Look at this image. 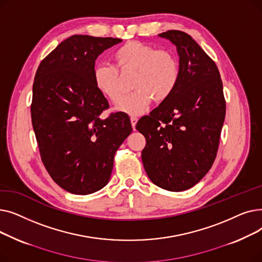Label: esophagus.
<instances>
[{
	"label": "esophagus",
	"mask_w": 262,
	"mask_h": 262,
	"mask_svg": "<svg viewBox=\"0 0 262 262\" xmlns=\"http://www.w3.org/2000/svg\"><path fill=\"white\" fill-rule=\"evenodd\" d=\"M137 121H138V118H137L136 116H132V117H130V123H132V126H133V128H134V129L136 128Z\"/></svg>",
	"instance_id": "34e87169"
}]
</instances>
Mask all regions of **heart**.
<instances>
[{
	"instance_id": "1",
	"label": "heart",
	"mask_w": 262,
	"mask_h": 262,
	"mask_svg": "<svg viewBox=\"0 0 262 262\" xmlns=\"http://www.w3.org/2000/svg\"><path fill=\"white\" fill-rule=\"evenodd\" d=\"M113 58L117 70L109 64H99L93 69L92 79L100 93L117 103L121 95L117 71H134L131 82L134 91L120 100L117 105L119 112L139 115L153 100L157 103L168 100L180 81V61L170 50H156L153 46L132 40L118 48Z\"/></svg>"
}]
</instances>
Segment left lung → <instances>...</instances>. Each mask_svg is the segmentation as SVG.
<instances>
[{"mask_svg":"<svg viewBox=\"0 0 262 262\" xmlns=\"http://www.w3.org/2000/svg\"><path fill=\"white\" fill-rule=\"evenodd\" d=\"M176 46L181 76L173 94L142 117L141 158L149 180L173 192L196 185L216 157L225 119L223 84L215 62L182 31L159 34Z\"/></svg>","mask_w":262,"mask_h":262,"instance_id":"8db88e82","label":"left lung"}]
</instances>
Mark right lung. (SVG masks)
Returning <instances> with one entry per match:
<instances>
[{"mask_svg":"<svg viewBox=\"0 0 262 262\" xmlns=\"http://www.w3.org/2000/svg\"><path fill=\"white\" fill-rule=\"evenodd\" d=\"M121 41L74 35L37 69L31 115L40 157L52 180L73 194L107 185L115 153L133 130L125 113L101 118L109 104L92 79L99 55Z\"/></svg>","mask_w":262,"mask_h":262,"instance_id":"obj_1","label":"right lung"}]
</instances>
